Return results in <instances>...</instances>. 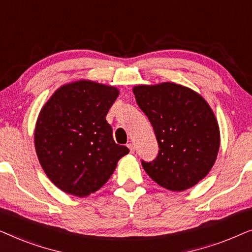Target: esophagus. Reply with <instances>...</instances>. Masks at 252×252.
<instances>
[{"instance_id":"obj_1","label":"esophagus","mask_w":252,"mask_h":252,"mask_svg":"<svg viewBox=\"0 0 252 252\" xmlns=\"http://www.w3.org/2000/svg\"><path fill=\"white\" fill-rule=\"evenodd\" d=\"M127 147H128V149H129V151L132 154L134 153V151H135V147H134L133 143H128V144H127Z\"/></svg>"}]
</instances>
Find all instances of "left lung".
I'll use <instances>...</instances> for the list:
<instances>
[{
	"label": "left lung",
	"instance_id": "8db88e82",
	"mask_svg": "<svg viewBox=\"0 0 252 252\" xmlns=\"http://www.w3.org/2000/svg\"><path fill=\"white\" fill-rule=\"evenodd\" d=\"M133 93L159 147L153 161L142 160L144 171L168 190L195 186L211 170L219 151V126L211 108L192 89L173 82L135 86Z\"/></svg>",
	"mask_w": 252,
	"mask_h": 252
}]
</instances>
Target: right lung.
Returning <instances> with one entry per match:
<instances>
[{
    "label": "right lung",
    "instance_id": "obj_1",
    "mask_svg": "<svg viewBox=\"0 0 252 252\" xmlns=\"http://www.w3.org/2000/svg\"><path fill=\"white\" fill-rule=\"evenodd\" d=\"M119 91L89 80L62 86L37 118L34 142L51 182L67 194L86 197L109 180L129 153L112 136L105 117Z\"/></svg>",
    "mask_w": 252,
    "mask_h": 252
}]
</instances>
